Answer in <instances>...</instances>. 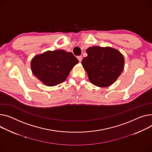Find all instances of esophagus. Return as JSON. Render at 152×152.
<instances>
[{
  "label": "esophagus",
  "instance_id": "obj_1",
  "mask_svg": "<svg viewBox=\"0 0 152 152\" xmlns=\"http://www.w3.org/2000/svg\"><path fill=\"white\" fill-rule=\"evenodd\" d=\"M77 59H78V60L79 61V62H81V61H82V60H83V57H82V56H77Z\"/></svg>",
  "mask_w": 152,
  "mask_h": 152
}]
</instances>
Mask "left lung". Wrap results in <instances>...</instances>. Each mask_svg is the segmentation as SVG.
<instances>
[{
	"instance_id": "8db88e82",
	"label": "left lung",
	"mask_w": 152,
	"mask_h": 152,
	"mask_svg": "<svg viewBox=\"0 0 152 152\" xmlns=\"http://www.w3.org/2000/svg\"><path fill=\"white\" fill-rule=\"evenodd\" d=\"M86 52L87 56L81 64L90 82L99 87H106L114 83L124 68L123 54L109 46L90 47Z\"/></svg>"
}]
</instances>
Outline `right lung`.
<instances>
[{
	"mask_svg": "<svg viewBox=\"0 0 152 152\" xmlns=\"http://www.w3.org/2000/svg\"><path fill=\"white\" fill-rule=\"evenodd\" d=\"M79 63L72 53L63 49L37 54L30 62L32 72L43 84L52 87L63 83L71 70Z\"/></svg>",
	"mask_w": 152,
	"mask_h": 152,
	"instance_id": "obj_1",
	"label": "right lung"
}]
</instances>
